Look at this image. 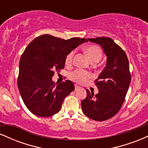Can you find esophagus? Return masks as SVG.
Wrapping results in <instances>:
<instances>
[{
    "label": "esophagus",
    "mask_w": 148,
    "mask_h": 148,
    "mask_svg": "<svg viewBox=\"0 0 148 148\" xmlns=\"http://www.w3.org/2000/svg\"><path fill=\"white\" fill-rule=\"evenodd\" d=\"M80 87L79 86H77V85H76L75 86V90H79Z\"/></svg>",
    "instance_id": "esophagus-1"
}]
</instances>
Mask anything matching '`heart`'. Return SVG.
<instances>
[{"instance_id":"b5f03b06","label":"heart","mask_w":148,"mask_h":148,"mask_svg":"<svg viewBox=\"0 0 148 148\" xmlns=\"http://www.w3.org/2000/svg\"><path fill=\"white\" fill-rule=\"evenodd\" d=\"M84 52L87 54L92 62L95 63L102 57V50L99 47L96 45H88L84 48ZM74 51H72L69 53L65 58V64L69 65L72 63ZM90 77V74L83 69H76L70 74V78L72 81L78 84H84Z\"/></svg>"}]
</instances>
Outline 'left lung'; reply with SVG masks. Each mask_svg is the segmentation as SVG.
<instances>
[{"label":"left lung","mask_w":148,"mask_h":148,"mask_svg":"<svg viewBox=\"0 0 148 148\" xmlns=\"http://www.w3.org/2000/svg\"><path fill=\"white\" fill-rule=\"evenodd\" d=\"M102 47L106 65L95 80L99 92L94 95L88 90L81 101L83 112L88 118L103 121L118 113L125 101L131 81L129 60L123 49L109 37L88 39Z\"/></svg>","instance_id":"8db88e82"}]
</instances>
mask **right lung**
Returning <instances> with one entry per match:
<instances>
[{"instance_id":"right-lung-1","label":"right lung","mask_w":148,"mask_h":148,"mask_svg":"<svg viewBox=\"0 0 148 148\" xmlns=\"http://www.w3.org/2000/svg\"><path fill=\"white\" fill-rule=\"evenodd\" d=\"M86 38L63 40L50 35L36 37L27 46L19 62L18 88L25 106L33 114L49 117L60 110L64 99L74 90L71 81L57 85L54 72L63 69L69 52Z\"/></svg>"}]
</instances>
